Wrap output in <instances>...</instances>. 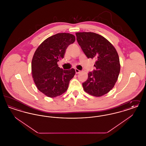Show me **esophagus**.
Here are the masks:
<instances>
[{"label":"esophagus","mask_w":146,"mask_h":146,"mask_svg":"<svg viewBox=\"0 0 146 146\" xmlns=\"http://www.w3.org/2000/svg\"><path fill=\"white\" fill-rule=\"evenodd\" d=\"M75 70H76V74H78V73H79L80 72V70H78V69H76Z\"/></svg>","instance_id":"esophagus-1"}]
</instances>
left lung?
<instances>
[{"label":"left lung","instance_id":"left-lung-1","mask_svg":"<svg viewBox=\"0 0 146 146\" xmlns=\"http://www.w3.org/2000/svg\"><path fill=\"white\" fill-rule=\"evenodd\" d=\"M76 40L88 58L96 60V70L88 73L83 83L84 90L91 95L100 97L114 87L120 70L118 53L110 42L93 32L76 33Z\"/></svg>","mask_w":146,"mask_h":146}]
</instances>
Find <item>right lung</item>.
Instances as JSON below:
<instances>
[{
  "label": "right lung",
  "mask_w": 146,
  "mask_h": 146,
  "mask_svg": "<svg viewBox=\"0 0 146 146\" xmlns=\"http://www.w3.org/2000/svg\"><path fill=\"white\" fill-rule=\"evenodd\" d=\"M75 40L72 34L57 33L45 39L35 52L32 61V77L38 89L48 97H57L65 92L76 74L74 69L63 70L57 64Z\"/></svg>",
  "instance_id": "obj_1"
}]
</instances>
